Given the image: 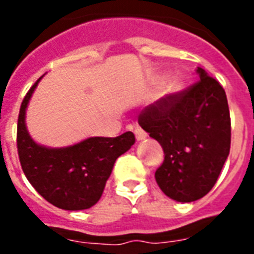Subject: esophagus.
<instances>
[{"label": "esophagus", "instance_id": "34e87169", "mask_svg": "<svg viewBox=\"0 0 254 254\" xmlns=\"http://www.w3.org/2000/svg\"><path fill=\"white\" fill-rule=\"evenodd\" d=\"M134 134H136V138H137V140H144V138L147 137V132L143 130L140 127H137L134 129Z\"/></svg>", "mask_w": 254, "mask_h": 254}]
</instances>
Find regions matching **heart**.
<instances>
[{"label":"heart","instance_id":"1","mask_svg":"<svg viewBox=\"0 0 254 254\" xmlns=\"http://www.w3.org/2000/svg\"><path fill=\"white\" fill-rule=\"evenodd\" d=\"M182 89V85L180 81H171V83H169L167 85H166V94L167 95H176L178 94L180 91Z\"/></svg>","mask_w":254,"mask_h":254}]
</instances>
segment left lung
I'll return each instance as SVG.
<instances>
[{"mask_svg":"<svg viewBox=\"0 0 254 254\" xmlns=\"http://www.w3.org/2000/svg\"><path fill=\"white\" fill-rule=\"evenodd\" d=\"M197 73V83L166 95L138 116L140 127L165 152L155 180L166 196L180 202L196 201L212 189L231 144L223 87L202 67Z\"/></svg>","mask_w":254,"mask_h":254,"instance_id":"8db88e82","label":"left lung"}]
</instances>
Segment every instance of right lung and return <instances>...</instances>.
<instances>
[{"mask_svg": "<svg viewBox=\"0 0 254 254\" xmlns=\"http://www.w3.org/2000/svg\"><path fill=\"white\" fill-rule=\"evenodd\" d=\"M39 77L23 99L17 120V152L27 180L45 200L67 211L99 201L118 156L134 144L132 132L117 137H89L64 148H47L31 138L25 110Z\"/></svg>", "mask_w": 254, "mask_h": 254, "instance_id": "obj_1", "label": "right lung"}]
</instances>
